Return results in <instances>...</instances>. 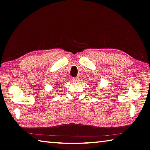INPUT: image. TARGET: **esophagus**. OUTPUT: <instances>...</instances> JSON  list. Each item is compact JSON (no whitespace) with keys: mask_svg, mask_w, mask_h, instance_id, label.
Here are the masks:
<instances>
[{"mask_svg":"<svg viewBox=\"0 0 150 150\" xmlns=\"http://www.w3.org/2000/svg\"><path fill=\"white\" fill-rule=\"evenodd\" d=\"M72 81H74V82H77V81H78V78L77 77L73 78H72Z\"/></svg>","mask_w":150,"mask_h":150,"instance_id":"esophagus-1","label":"esophagus"}]
</instances>
